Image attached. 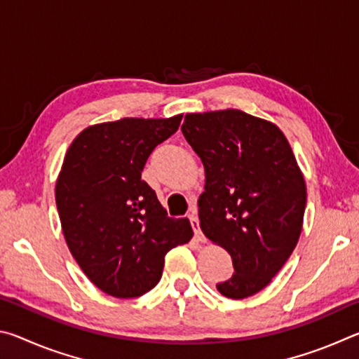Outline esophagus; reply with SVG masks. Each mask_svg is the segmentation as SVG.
<instances>
[{"label": "esophagus", "instance_id": "34e87169", "mask_svg": "<svg viewBox=\"0 0 359 359\" xmlns=\"http://www.w3.org/2000/svg\"><path fill=\"white\" fill-rule=\"evenodd\" d=\"M188 218H190V223H191V226H193V231H194V236H196V239L201 241V242H205L203 231H201V228H199V218L196 215V210H191L190 215H188Z\"/></svg>", "mask_w": 359, "mask_h": 359}]
</instances>
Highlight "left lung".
Here are the masks:
<instances>
[{
	"mask_svg": "<svg viewBox=\"0 0 359 359\" xmlns=\"http://www.w3.org/2000/svg\"><path fill=\"white\" fill-rule=\"evenodd\" d=\"M182 133L205 171L199 226L233 258V277L217 290L257 294L301 236L307 191L293 150L274 123L238 109L187 114Z\"/></svg>",
	"mask_w": 359,
	"mask_h": 359,
	"instance_id": "1",
	"label": "left lung"
}]
</instances>
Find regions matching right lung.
Wrapping results in <instances>:
<instances>
[{"mask_svg": "<svg viewBox=\"0 0 359 359\" xmlns=\"http://www.w3.org/2000/svg\"><path fill=\"white\" fill-rule=\"evenodd\" d=\"M171 118H121L85 128L65 155L55 201L69 252L104 293L128 299L160 282L165 257L187 244V218H171L141 179L158 144L179 130Z\"/></svg>", "mask_w": 359, "mask_h": 359, "instance_id": "obj_1", "label": "right lung"}]
</instances>
